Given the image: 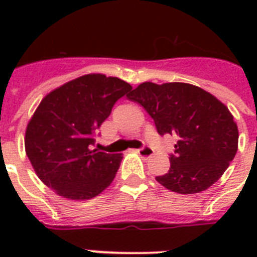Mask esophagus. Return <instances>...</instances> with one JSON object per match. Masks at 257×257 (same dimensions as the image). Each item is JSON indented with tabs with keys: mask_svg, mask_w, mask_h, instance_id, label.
Instances as JSON below:
<instances>
[{
	"mask_svg": "<svg viewBox=\"0 0 257 257\" xmlns=\"http://www.w3.org/2000/svg\"><path fill=\"white\" fill-rule=\"evenodd\" d=\"M136 152L139 153L141 157H144V159H149V157L153 156V151L151 148H148V147H143V148L137 149Z\"/></svg>",
	"mask_w": 257,
	"mask_h": 257,
	"instance_id": "esophagus-1",
	"label": "esophagus"
}]
</instances>
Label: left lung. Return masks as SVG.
Listing matches in <instances>:
<instances>
[{"label": "left lung", "instance_id": "1", "mask_svg": "<svg viewBox=\"0 0 257 257\" xmlns=\"http://www.w3.org/2000/svg\"><path fill=\"white\" fill-rule=\"evenodd\" d=\"M126 97L148 112L161 136H177L171 168L156 177L163 187L192 195L223 176L237 152L239 131L221 101L185 82H143Z\"/></svg>", "mask_w": 257, "mask_h": 257}]
</instances>
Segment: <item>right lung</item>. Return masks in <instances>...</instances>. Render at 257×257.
I'll list each match as a JSON object with an SVG mask.
<instances>
[{
	"mask_svg": "<svg viewBox=\"0 0 257 257\" xmlns=\"http://www.w3.org/2000/svg\"><path fill=\"white\" fill-rule=\"evenodd\" d=\"M131 89L120 78L92 73L42 98L26 126L25 151L46 187L65 199L89 200L110 185L122 153L90 148L93 133Z\"/></svg>",
	"mask_w": 257,
	"mask_h": 257,
	"instance_id": "1",
	"label": "right lung"
}]
</instances>
